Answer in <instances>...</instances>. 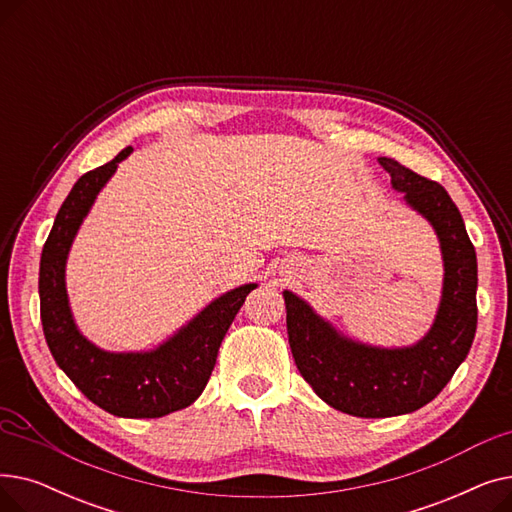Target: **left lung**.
Segmentation results:
<instances>
[{
  "label": "left lung",
  "mask_w": 512,
  "mask_h": 512,
  "mask_svg": "<svg viewBox=\"0 0 512 512\" xmlns=\"http://www.w3.org/2000/svg\"><path fill=\"white\" fill-rule=\"evenodd\" d=\"M380 164L440 238L444 288L432 330L407 348L359 344L284 290L290 351L305 382L336 411L365 419L413 413L434 400L465 361L477 328V257L461 211L442 184L390 157Z\"/></svg>",
  "instance_id": "8db88e82"
}]
</instances>
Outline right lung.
<instances>
[{
  "mask_svg": "<svg viewBox=\"0 0 512 512\" xmlns=\"http://www.w3.org/2000/svg\"><path fill=\"white\" fill-rule=\"evenodd\" d=\"M130 151L132 147H126L112 161L80 176L62 203L41 253V321L53 359L91 402L116 417L155 419L186 409L201 396L220 344L257 284L215 299L151 353H105L76 330L64 282L66 257L101 186Z\"/></svg>",
  "mask_w": 512,
  "mask_h": 512,
  "instance_id": "add662e5",
  "label": "right lung"
}]
</instances>
